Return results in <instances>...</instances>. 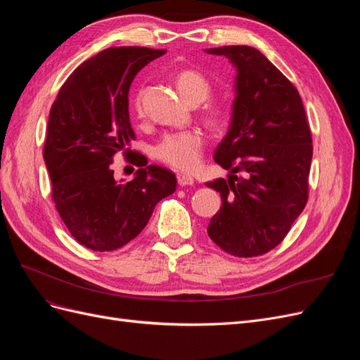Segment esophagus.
Here are the masks:
<instances>
[{"label": "esophagus", "instance_id": "1", "mask_svg": "<svg viewBox=\"0 0 360 360\" xmlns=\"http://www.w3.org/2000/svg\"><path fill=\"white\" fill-rule=\"evenodd\" d=\"M177 181L180 186H192V184L195 183L193 177L188 176V174H180V176L177 177Z\"/></svg>", "mask_w": 360, "mask_h": 360}]
</instances>
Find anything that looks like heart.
<instances>
[{
    "label": "heart",
    "instance_id": "heart-1",
    "mask_svg": "<svg viewBox=\"0 0 360 360\" xmlns=\"http://www.w3.org/2000/svg\"><path fill=\"white\" fill-rule=\"evenodd\" d=\"M177 89L183 99L188 103L198 101L204 102L210 94V84L202 75L193 70L181 72L177 76ZM135 108L138 114L143 112V102L141 94L136 96ZM207 122L212 126L221 124L222 112L210 110L207 112ZM204 146V138L198 130H181V132H171L163 136L155 147V156L167 165L180 169L192 171L198 167L201 159V151Z\"/></svg>",
    "mask_w": 360,
    "mask_h": 360
}]
</instances>
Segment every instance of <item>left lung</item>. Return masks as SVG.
Masks as SVG:
<instances>
[{
    "mask_svg": "<svg viewBox=\"0 0 360 360\" xmlns=\"http://www.w3.org/2000/svg\"><path fill=\"white\" fill-rule=\"evenodd\" d=\"M236 68V97L228 132L214 162L228 179L205 183L222 207L207 233L225 252L257 257L278 246L308 201L312 138L300 94L258 49H205Z\"/></svg>",
    "mask_w": 360,
    "mask_h": 360,
    "instance_id": "8db88e82",
    "label": "left lung"
}]
</instances>
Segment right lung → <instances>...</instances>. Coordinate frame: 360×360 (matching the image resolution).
Listing matches in <instances>:
<instances>
[{"instance_id":"1","label":"right lung","mask_w":360,"mask_h":360,"mask_svg":"<svg viewBox=\"0 0 360 360\" xmlns=\"http://www.w3.org/2000/svg\"><path fill=\"white\" fill-rule=\"evenodd\" d=\"M167 51L108 48L84 61L63 84L53 102L43 148L52 200L78 243L99 250L124 246L144 230L156 204L176 192L167 168L141 167L130 181H117L112 158L135 139L129 120V89L136 73Z\"/></svg>"}]
</instances>
